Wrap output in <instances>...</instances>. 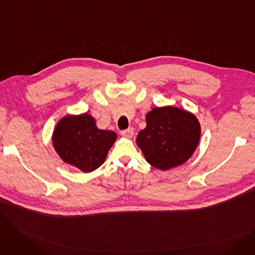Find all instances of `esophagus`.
Here are the masks:
<instances>
[{
	"label": "esophagus",
	"mask_w": 255,
	"mask_h": 255,
	"mask_svg": "<svg viewBox=\"0 0 255 255\" xmlns=\"http://www.w3.org/2000/svg\"><path fill=\"white\" fill-rule=\"evenodd\" d=\"M121 134H122L123 136L127 137V138H131L133 136V134H134V129H133L132 127L126 129V130H123L122 132H121Z\"/></svg>",
	"instance_id": "34e87169"
}]
</instances>
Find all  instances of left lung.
Listing matches in <instances>:
<instances>
[{
  "label": "left lung",
  "instance_id": "obj_1",
  "mask_svg": "<svg viewBox=\"0 0 255 255\" xmlns=\"http://www.w3.org/2000/svg\"><path fill=\"white\" fill-rule=\"evenodd\" d=\"M145 122L136 143L151 165L166 170L191 157L200 137L195 116L173 106L156 107L145 116Z\"/></svg>",
  "mask_w": 255,
  "mask_h": 255
}]
</instances>
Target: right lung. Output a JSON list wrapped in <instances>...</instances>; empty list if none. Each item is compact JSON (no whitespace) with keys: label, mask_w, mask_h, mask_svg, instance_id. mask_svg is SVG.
<instances>
[{"label":"right lung","mask_w":255,"mask_h":255,"mask_svg":"<svg viewBox=\"0 0 255 255\" xmlns=\"http://www.w3.org/2000/svg\"><path fill=\"white\" fill-rule=\"evenodd\" d=\"M116 139V132L98 129L89 114L63 118L52 135L53 148L63 161L85 172L95 170L104 162Z\"/></svg>","instance_id":"1"}]
</instances>
